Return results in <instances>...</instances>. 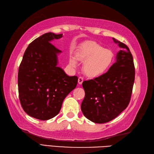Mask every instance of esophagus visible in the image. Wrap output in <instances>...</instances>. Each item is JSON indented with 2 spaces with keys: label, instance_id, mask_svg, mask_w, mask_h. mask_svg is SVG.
<instances>
[{
  "label": "esophagus",
  "instance_id": "1",
  "mask_svg": "<svg viewBox=\"0 0 154 154\" xmlns=\"http://www.w3.org/2000/svg\"><path fill=\"white\" fill-rule=\"evenodd\" d=\"M83 82V78L82 77H79V79H78V83H79V85H81Z\"/></svg>",
  "mask_w": 154,
  "mask_h": 154
}]
</instances>
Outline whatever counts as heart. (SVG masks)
Wrapping results in <instances>:
<instances>
[{
  "label": "heart",
  "instance_id": "b5f03b06",
  "mask_svg": "<svg viewBox=\"0 0 154 154\" xmlns=\"http://www.w3.org/2000/svg\"><path fill=\"white\" fill-rule=\"evenodd\" d=\"M78 60L84 61L83 70L89 77H98L109 70L113 61V54L96 42L89 41L80 47L76 55ZM70 63L76 66V61L71 59Z\"/></svg>",
  "mask_w": 154,
  "mask_h": 154
}]
</instances>
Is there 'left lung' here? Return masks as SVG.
Here are the masks:
<instances>
[{
	"label": "left lung",
	"mask_w": 154,
	"mask_h": 154,
	"mask_svg": "<svg viewBox=\"0 0 154 154\" xmlns=\"http://www.w3.org/2000/svg\"><path fill=\"white\" fill-rule=\"evenodd\" d=\"M112 39L122 49L117 54L116 63L106 73L82 83L85 95L81 110L94 123H106L115 119L126 109L131 99L135 79L132 55L125 44Z\"/></svg>",
	"instance_id": "1"
}]
</instances>
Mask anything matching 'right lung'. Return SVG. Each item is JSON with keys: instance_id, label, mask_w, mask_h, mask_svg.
Listing matches in <instances>:
<instances>
[{"instance_id": "add662e5", "label": "right lung", "mask_w": 154, "mask_h": 154, "mask_svg": "<svg viewBox=\"0 0 154 154\" xmlns=\"http://www.w3.org/2000/svg\"><path fill=\"white\" fill-rule=\"evenodd\" d=\"M63 35L44 34L29 44L23 55L18 75L19 99L29 116L41 120L60 112L67 94L77 86L78 77L68 76L57 67L61 51L51 43Z\"/></svg>"}]
</instances>
